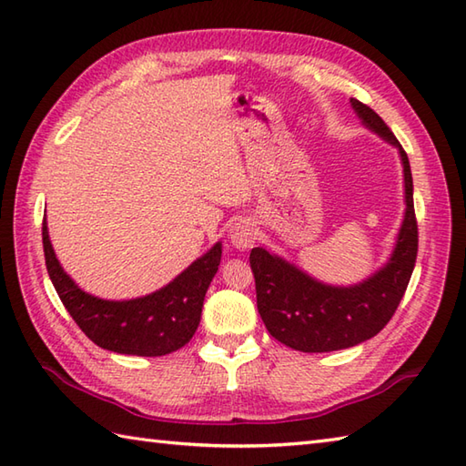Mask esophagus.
I'll return each instance as SVG.
<instances>
[{"label":"esophagus","mask_w":466,"mask_h":466,"mask_svg":"<svg viewBox=\"0 0 466 466\" xmlns=\"http://www.w3.org/2000/svg\"><path fill=\"white\" fill-rule=\"evenodd\" d=\"M229 239L237 247V249H249V247L257 239V229L249 219H239L231 225Z\"/></svg>","instance_id":"34e87169"}]
</instances>
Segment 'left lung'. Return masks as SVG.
I'll return each instance as SVG.
<instances>
[{
  "label": "left lung",
  "instance_id": "left-lung-1",
  "mask_svg": "<svg viewBox=\"0 0 466 466\" xmlns=\"http://www.w3.org/2000/svg\"><path fill=\"white\" fill-rule=\"evenodd\" d=\"M350 106L367 129L400 155L405 217L389 261L357 285H327L263 247L251 251L257 309L267 330L283 345L303 353L349 349L380 333L395 315L417 261L419 231L407 153L373 109L355 97H350Z\"/></svg>",
  "mask_w": 466,
  "mask_h": 466
}]
</instances>
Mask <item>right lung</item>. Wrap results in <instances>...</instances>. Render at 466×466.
I'll return each instance as SVG.
<instances>
[{"label":"right lung","instance_id":"add662e5","mask_svg":"<svg viewBox=\"0 0 466 466\" xmlns=\"http://www.w3.org/2000/svg\"><path fill=\"white\" fill-rule=\"evenodd\" d=\"M41 231L51 283L67 313L97 347L119 355L161 357L189 343L199 327L205 293L221 263V243H215L159 291L107 301L76 285L57 261L46 221Z\"/></svg>","mask_w":466,"mask_h":466}]
</instances>
